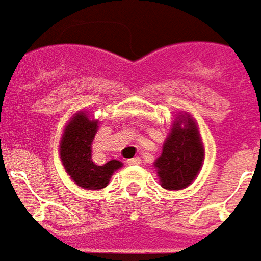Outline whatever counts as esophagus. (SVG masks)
I'll return each mask as SVG.
<instances>
[{
	"label": "esophagus",
	"mask_w": 261,
	"mask_h": 261,
	"mask_svg": "<svg viewBox=\"0 0 261 261\" xmlns=\"http://www.w3.org/2000/svg\"><path fill=\"white\" fill-rule=\"evenodd\" d=\"M128 164L130 165H138V164H141V158L140 156H134V158H131V160H128Z\"/></svg>",
	"instance_id": "esophagus-1"
}]
</instances>
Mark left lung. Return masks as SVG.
<instances>
[{
	"label": "left lung",
	"instance_id": "8db88e82",
	"mask_svg": "<svg viewBox=\"0 0 261 261\" xmlns=\"http://www.w3.org/2000/svg\"><path fill=\"white\" fill-rule=\"evenodd\" d=\"M176 121L162 147L155 168L161 185L169 191L187 188L194 181L203 162V145L199 131L189 117ZM184 123V127L180 124Z\"/></svg>",
	"mask_w": 261,
	"mask_h": 261
}]
</instances>
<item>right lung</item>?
<instances>
[{
    "label": "right lung",
    "instance_id": "add662e5",
    "mask_svg": "<svg viewBox=\"0 0 261 261\" xmlns=\"http://www.w3.org/2000/svg\"><path fill=\"white\" fill-rule=\"evenodd\" d=\"M97 131V121L89 120L85 113L76 114L69 123L61 141V158L66 172L79 187L101 189L109 184L113 172L123 167L116 160L96 165L92 158V143Z\"/></svg>",
    "mask_w": 261,
    "mask_h": 261
}]
</instances>
